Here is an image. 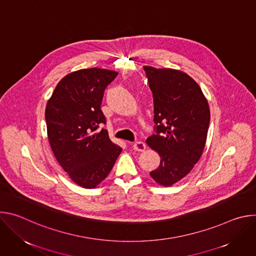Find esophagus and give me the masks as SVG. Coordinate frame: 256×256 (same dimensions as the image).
<instances>
[{
  "mask_svg": "<svg viewBox=\"0 0 256 256\" xmlns=\"http://www.w3.org/2000/svg\"><path fill=\"white\" fill-rule=\"evenodd\" d=\"M132 148L134 150L136 151H138V152H144V149H146V144L142 142H136L134 144H132Z\"/></svg>",
  "mask_w": 256,
  "mask_h": 256,
  "instance_id": "1",
  "label": "esophagus"
}]
</instances>
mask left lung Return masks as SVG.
Here are the masks:
<instances>
[{
	"label": "left lung",
	"instance_id": "1",
	"mask_svg": "<svg viewBox=\"0 0 256 256\" xmlns=\"http://www.w3.org/2000/svg\"><path fill=\"white\" fill-rule=\"evenodd\" d=\"M154 98L157 134L146 140L160 156L150 172L162 186L186 177L200 159L210 124V106L198 84L186 72L144 66Z\"/></svg>",
	"mask_w": 256,
	"mask_h": 256
}]
</instances>
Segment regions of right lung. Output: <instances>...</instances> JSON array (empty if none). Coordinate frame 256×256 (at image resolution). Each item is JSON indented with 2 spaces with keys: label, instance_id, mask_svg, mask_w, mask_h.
I'll return each mask as SVG.
<instances>
[{
  "label": "right lung",
  "instance_id": "1",
  "mask_svg": "<svg viewBox=\"0 0 256 256\" xmlns=\"http://www.w3.org/2000/svg\"><path fill=\"white\" fill-rule=\"evenodd\" d=\"M118 72L91 68L72 72L56 86L46 107L48 138L56 159L68 177L95 188L110 173L122 149L98 126L106 124L101 102Z\"/></svg>",
  "mask_w": 256,
  "mask_h": 256
}]
</instances>
